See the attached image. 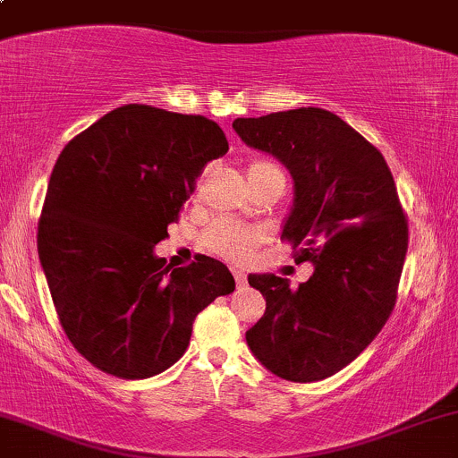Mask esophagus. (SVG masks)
<instances>
[{"label": "esophagus", "mask_w": 458, "mask_h": 458, "mask_svg": "<svg viewBox=\"0 0 458 458\" xmlns=\"http://www.w3.org/2000/svg\"><path fill=\"white\" fill-rule=\"evenodd\" d=\"M233 276H234V283H237L239 289H243L245 283H248V276H245L241 269H233Z\"/></svg>", "instance_id": "esophagus-1"}]
</instances>
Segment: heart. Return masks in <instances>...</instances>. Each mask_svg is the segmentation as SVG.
Masks as SVG:
<instances>
[{"label":"heart","instance_id":"obj_1","mask_svg":"<svg viewBox=\"0 0 458 458\" xmlns=\"http://www.w3.org/2000/svg\"><path fill=\"white\" fill-rule=\"evenodd\" d=\"M274 165L263 163V160H256L248 167V174H263V172H274ZM259 241V233L248 225L237 224V221L221 219L217 224L210 225L208 234H206V245L213 250L215 254L225 256V259H243L252 252V248Z\"/></svg>","mask_w":458,"mask_h":458}]
</instances>
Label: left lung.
Segmentation results:
<instances>
[{
    "label": "left lung",
    "instance_id": "1",
    "mask_svg": "<svg viewBox=\"0 0 458 458\" xmlns=\"http://www.w3.org/2000/svg\"><path fill=\"white\" fill-rule=\"evenodd\" d=\"M233 128L293 178L283 237L295 259L313 265L298 289L274 274L248 276L267 309L245 341L271 374L324 380L368 348L394 309L409 245L394 175L383 154L330 110L239 117Z\"/></svg>",
    "mask_w": 458,
    "mask_h": 458
}]
</instances>
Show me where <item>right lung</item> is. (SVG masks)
<instances>
[{
  "label": "right lung",
  "instance_id": "add662e5",
  "mask_svg": "<svg viewBox=\"0 0 458 458\" xmlns=\"http://www.w3.org/2000/svg\"><path fill=\"white\" fill-rule=\"evenodd\" d=\"M225 152L210 119L143 104L110 110L60 152L38 259L64 333L98 369L139 380L172 368L199 310L234 291L210 256L172 267L154 252L204 165Z\"/></svg>",
  "mask_w": 458,
  "mask_h": 458
}]
</instances>
